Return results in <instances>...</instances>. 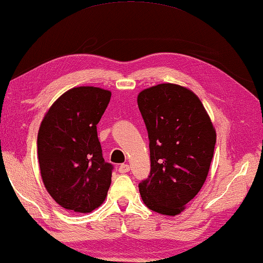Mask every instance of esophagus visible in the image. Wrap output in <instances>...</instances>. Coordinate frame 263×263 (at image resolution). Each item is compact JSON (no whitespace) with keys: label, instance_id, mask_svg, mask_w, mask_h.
<instances>
[{"label":"esophagus","instance_id":"34e87169","mask_svg":"<svg viewBox=\"0 0 263 263\" xmlns=\"http://www.w3.org/2000/svg\"><path fill=\"white\" fill-rule=\"evenodd\" d=\"M129 171H130V166H129L128 164H122L120 165V167H118V172H120V174H127Z\"/></svg>","mask_w":263,"mask_h":263}]
</instances>
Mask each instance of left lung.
<instances>
[{
	"label": "left lung",
	"mask_w": 263,
	"mask_h": 263,
	"mask_svg": "<svg viewBox=\"0 0 263 263\" xmlns=\"http://www.w3.org/2000/svg\"><path fill=\"white\" fill-rule=\"evenodd\" d=\"M149 139L151 172L139 184L151 211L177 215L202 188L213 158L217 134L195 93L160 84L138 96Z\"/></svg>",
	"instance_id": "left-lung-1"
}]
</instances>
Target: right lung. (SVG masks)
Instances as JSON below:
<instances>
[{
  "label": "right lung",
  "instance_id": "add662e5",
  "mask_svg": "<svg viewBox=\"0 0 263 263\" xmlns=\"http://www.w3.org/2000/svg\"><path fill=\"white\" fill-rule=\"evenodd\" d=\"M111 92L80 86L50 106L38 132V161L50 196L66 210L89 213L104 202L112 165L103 158L97 134Z\"/></svg>",
  "mask_w": 263,
  "mask_h": 263
}]
</instances>
